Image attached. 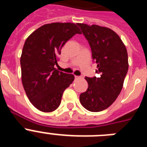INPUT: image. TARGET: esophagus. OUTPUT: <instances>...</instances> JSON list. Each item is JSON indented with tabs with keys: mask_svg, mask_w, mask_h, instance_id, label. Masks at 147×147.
<instances>
[{
	"mask_svg": "<svg viewBox=\"0 0 147 147\" xmlns=\"http://www.w3.org/2000/svg\"><path fill=\"white\" fill-rule=\"evenodd\" d=\"M79 79H80V76H75V80H79Z\"/></svg>",
	"mask_w": 147,
	"mask_h": 147,
	"instance_id": "34e87169",
	"label": "esophagus"
}]
</instances>
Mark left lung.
<instances>
[{"mask_svg":"<svg viewBox=\"0 0 147 147\" xmlns=\"http://www.w3.org/2000/svg\"><path fill=\"white\" fill-rule=\"evenodd\" d=\"M91 48L98 77H85L88 88L80 94V103L90 112H99L112 105L123 88L128 71L127 49L114 31L98 25L77 23Z\"/></svg>","mask_w":147,"mask_h":147,"instance_id":"8db88e82","label":"left lung"}]
</instances>
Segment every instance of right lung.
Here are the masks:
<instances>
[{"instance_id": "1", "label": "right lung", "mask_w": 147, "mask_h": 147, "mask_svg": "<svg viewBox=\"0 0 147 147\" xmlns=\"http://www.w3.org/2000/svg\"><path fill=\"white\" fill-rule=\"evenodd\" d=\"M82 34L76 24L52 23L35 30L28 37L20 57L23 86L31 103L45 113L52 112L60 105L65 90L74 76L54 67L58 56L67 40Z\"/></svg>"}]
</instances>
